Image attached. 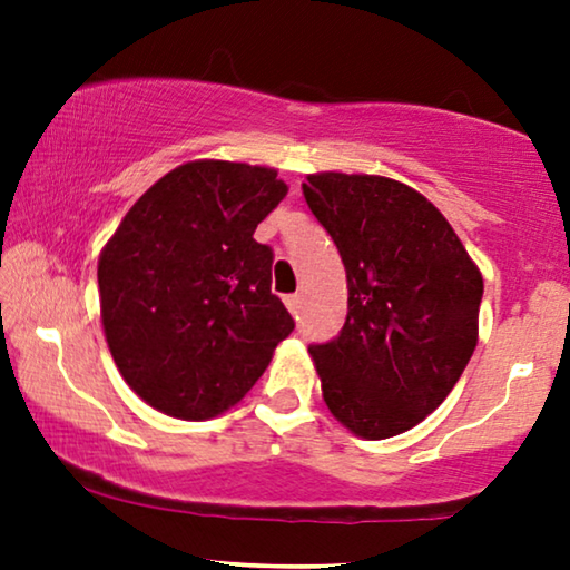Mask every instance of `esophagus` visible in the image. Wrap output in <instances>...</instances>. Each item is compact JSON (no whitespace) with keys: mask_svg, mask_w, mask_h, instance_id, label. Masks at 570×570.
I'll list each match as a JSON object with an SVG mask.
<instances>
[{"mask_svg":"<svg viewBox=\"0 0 570 570\" xmlns=\"http://www.w3.org/2000/svg\"><path fill=\"white\" fill-rule=\"evenodd\" d=\"M301 303H303V298H301L298 293H295V295H285V306H287V311H291L293 316L301 314Z\"/></svg>","mask_w":570,"mask_h":570,"instance_id":"34e87169","label":"esophagus"}]
</instances>
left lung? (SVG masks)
I'll return each mask as SVG.
<instances>
[{
	"instance_id": "left-lung-1",
	"label": "left lung",
	"mask_w": 570,
	"mask_h": 570,
	"mask_svg": "<svg viewBox=\"0 0 570 570\" xmlns=\"http://www.w3.org/2000/svg\"><path fill=\"white\" fill-rule=\"evenodd\" d=\"M303 197L347 272L345 326L308 347L324 402L361 439H392L431 415L470 363L482 275L407 184L326 170L308 176Z\"/></svg>"
}]
</instances>
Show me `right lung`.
<instances>
[{
	"label": "right lung",
	"mask_w": 570,
	"mask_h": 570,
	"mask_svg": "<svg viewBox=\"0 0 570 570\" xmlns=\"http://www.w3.org/2000/svg\"><path fill=\"white\" fill-rule=\"evenodd\" d=\"M287 186L275 168L191 160L139 197L98 259L100 318L124 381L170 417L244 400L295 330L254 230Z\"/></svg>",
	"instance_id": "obj_1"
}]
</instances>
